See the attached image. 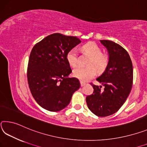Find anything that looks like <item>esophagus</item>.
I'll return each mask as SVG.
<instances>
[{"label": "esophagus", "mask_w": 147, "mask_h": 147, "mask_svg": "<svg viewBox=\"0 0 147 147\" xmlns=\"http://www.w3.org/2000/svg\"><path fill=\"white\" fill-rule=\"evenodd\" d=\"M85 84L86 83L85 82H83V81H80V85L81 86H83L84 85H85Z\"/></svg>", "instance_id": "34e87169"}]
</instances>
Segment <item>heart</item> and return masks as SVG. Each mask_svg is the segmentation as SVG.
Returning a JSON list of instances; mask_svg holds the SVG:
<instances>
[{"instance_id": "1", "label": "heart", "mask_w": 147, "mask_h": 147, "mask_svg": "<svg viewBox=\"0 0 147 147\" xmlns=\"http://www.w3.org/2000/svg\"><path fill=\"white\" fill-rule=\"evenodd\" d=\"M83 51L90 56L88 67H78L74 69L73 75L81 81H86L94 77L96 71L102 73L105 70L109 64L108 55L102 53V49L94 42H88L83 45ZM78 51L76 48L69 49L66 54V60L71 67L78 64Z\"/></svg>"}]
</instances>
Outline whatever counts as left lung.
Here are the masks:
<instances>
[{"instance_id": "left-lung-1", "label": "left lung", "mask_w": 147, "mask_h": 147, "mask_svg": "<svg viewBox=\"0 0 147 147\" xmlns=\"http://www.w3.org/2000/svg\"><path fill=\"white\" fill-rule=\"evenodd\" d=\"M109 52L107 68L96 81L105 86L91 83L93 93L87 96L88 107L98 117H105L116 113L130 93L133 83V66L130 57L124 47L110 40H100Z\"/></svg>"}]
</instances>
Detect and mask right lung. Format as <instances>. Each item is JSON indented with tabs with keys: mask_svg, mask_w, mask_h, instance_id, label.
Segmentation results:
<instances>
[{
	"mask_svg": "<svg viewBox=\"0 0 147 147\" xmlns=\"http://www.w3.org/2000/svg\"><path fill=\"white\" fill-rule=\"evenodd\" d=\"M81 42L76 36L55 33L33 47L27 67V80L33 98L41 107L57 112L66 107L80 87L66 60L69 49Z\"/></svg>",
	"mask_w": 147,
	"mask_h": 147,
	"instance_id": "add662e5",
	"label": "right lung"
}]
</instances>
